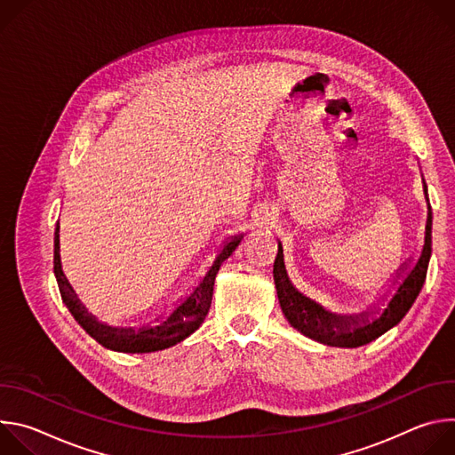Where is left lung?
Segmentation results:
<instances>
[{
    "mask_svg": "<svg viewBox=\"0 0 455 455\" xmlns=\"http://www.w3.org/2000/svg\"><path fill=\"white\" fill-rule=\"evenodd\" d=\"M423 192L427 200V223H425V243L419 253L418 261L409 267L407 263L398 270L395 283H398L396 293L388 300L387 307L378 315L368 318L369 311L360 315H337L328 309H323L315 300L304 297L291 284L286 267L283 244L279 243V251L274 263V281L277 288V297L281 309L291 326L300 331L304 337L313 339L320 344L333 346V347H360L365 346L385 331L395 328L396 323L407 315L416 297L419 295L427 268L432 253V209L428 204L427 185L423 180Z\"/></svg>",
    "mask_w": 455,
    "mask_h": 455,
    "instance_id": "obj_1",
    "label": "left lung"
}]
</instances>
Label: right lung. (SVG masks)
<instances>
[{"label": "right lung", "instance_id": "right-lung-1", "mask_svg": "<svg viewBox=\"0 0 455 455\" xmlns=\"http://www.w3.org/2000/svg\"><path fill=\"white\" fill-rule=\"evenodd\" d=\"M59 230L60 225L57 221L55 227V237H53V274L59 284V291L62 297V302L67 304L74 318L81 323L83 330L95 339L100 346L111 351L118 353H153L162 351L171 346H176L178 342L185 340L188 335L196 331L202 322L205 320L211 302H212V291H214V279L225 259L235 250V246L241 243L243 235H234L232 241L225 244V248L216 257L214 265L209 268L205 277L200 281V284L192 290V293L160 323L156 326H146V328H111L106 323L97 322V318L88 313V309L81 304L77 299V293L70 286L67 275L60 267V244H59Z\"/></svg>", "mask_w": 455, "mask_h": 455}]
</instances>
